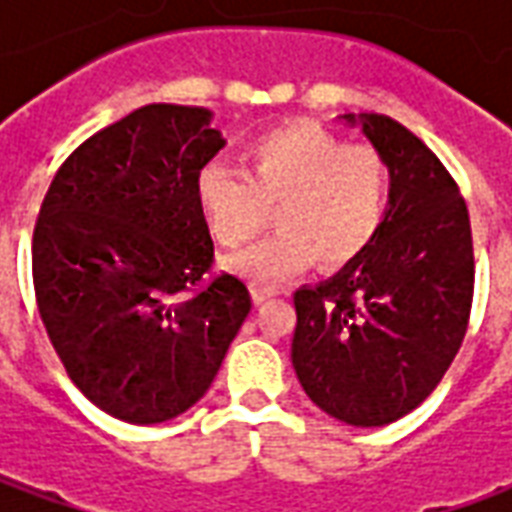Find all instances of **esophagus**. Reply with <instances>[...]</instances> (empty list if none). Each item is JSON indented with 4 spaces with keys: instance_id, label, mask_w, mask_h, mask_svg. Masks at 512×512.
Instances as JSON below:
<instances>
[{
    "instance_id": "esophagus-1",
    "label": "esophagus",
    "mask_w": 512,
    "mask_h": 512,
    "mask_svg": "<svg viewBox=\"0 0 512 512\" xmlns=\"http://www.w3.org/2000/svg\"><path fill=\"white\" fill-rule=\"evenodd\" d=\"M274 296H279V288H271V285H252V299H255V304H263V301L274 299Z\"/></svg>"
}]
</instances>
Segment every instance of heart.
<instances>
[{"mask_svg":"<svg viewBox=\"0 0 512 512\" xmlns=\"http://www.w3.org/2000/svg\"><path fill=\"white\" fill-rule=\"evenodd\" d=\"M244 172L208 164L197 175V202L211 235L238 246L263 230L274 208L271 233L230 260V268L257 285L310 266L351 263L373 244L389 202L384 153L370 142L343 136L307 120H293L252 136L241 150Z\"/></svg>","mask_w":512,"mask_h":512,"instance_id":"heart-1","label":"heart"}]
</instances>
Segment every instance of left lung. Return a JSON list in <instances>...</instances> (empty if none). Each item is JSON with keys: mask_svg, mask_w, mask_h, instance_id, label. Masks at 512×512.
<instances>
[{"mask_svg": "<svg viewBox=\"0 0 512 512\" xmlns=\"http://www.w3.org/2000/svg\"><path fill=\"white\" fill-rule=\"evenodd\" d=\"M359 120L389 167V211L340 274L293 293L290 356L315 406L378 428L414 411L450 370L469 329L474 249L466 200L436 153L392 117Z\"/></svg>", "mask_w": 512, "mask_h": 512, "instance_id": "left-lung-1", "label": "left lung"}]
</instances>
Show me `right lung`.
Instances as JSON below:
<instances>
[{"instance_id":"obj_1","label":"right lung","mask_w":512,"mask_h":512,"mask_svg":"<svg viewBox=\"0 0 512 512\" xmlns=\"http://www.w3.org/2000/svg\"><path fill=\"white\" fill-rule=\"evenodd\" d=\"M224 147L202 106L147 104L62 161L32 233L40 321L87 400L131 425L183 414L252 296L213 271L197 175Z\"/></svg>"}]
</instances>
